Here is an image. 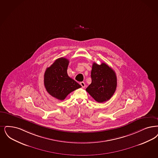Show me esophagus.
I'll list each match as a JSON object with an SVG mask.
<instances>
[{"label": "esophagus", "instance_id": "esophagus-1", "mask_svg": "<svg viewBox=\"0 0 158 158\" xmlns=\"http://www.w3.org/2000/svg\"><path fill=\"white\" fill-rule=\"evenodd\" d=\"M80 85L82 86V88H84L86 86L85 83L83 82H81V83H80Z\"/></svg>", "mask_w": 158, "mask_h": 158}]
</instances>
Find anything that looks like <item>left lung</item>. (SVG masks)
Here are the masks:
<instances>
[{
	"instance_id": "1",
	"label": "left lung",
	"mask_w": 158,
	"mask_h": 158,
	"mask_svg": "<svg viewBox=\"0 0 158 158\" xmlns=\"http://www.w3.org/2000/svg\"><path fill=\"white\" fill-rule=\"evenodd\" d=\"M92 83L86 89L95 101L99 103L109 100L116 90L117 77L114 70L106 63H93Z\"/></svg>"
}]
</instances>
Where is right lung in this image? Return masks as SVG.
<instances>
[{
	"instance_id": "1",
	"label": "right lung",
	"mask_w": 158,
	"mask_h": 158,
	"mask_svg": "<svg viewBox=\"0 0 158 158\" xmlns=\"http://www.w3.org/2000/svg\"><path fill=\"white\" fill-rule=\"evenodd\" d=\"M69 63L66 58H59L44 72V87L47 92L60 101L64 100L72 92L81 88L78 83L68 76Z\"/></svg>"
}]
</instances>
